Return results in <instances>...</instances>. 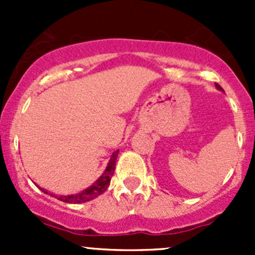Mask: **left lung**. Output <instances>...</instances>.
<instances>
[{
    "label": "left lung",
    "instance_id": "1",
    "mask_svg": "<svg viewBox=\"0 0 255 255\" xmlns=\"http://www.w3.org/2000/svg\"><path fill=\"white\" fill-rule=\"evenodd\" d=\"M216 87H217L218 90H221V91H223V89H222V87H221L220 85H218V84H216Z\"/></svg>",
    "mask_w": 255,
    "mask_h": 255
}]
</instances>
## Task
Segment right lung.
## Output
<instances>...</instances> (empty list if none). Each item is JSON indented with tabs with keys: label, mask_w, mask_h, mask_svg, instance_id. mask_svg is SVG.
<instances>
[{
	"label": "right lung",
	"mask_w": 255,
	"mask_h": 255,
	"mask_svg": "<svg viewBox=\"0 0 255 255\" xmlns=\"http://www.w3.org/2000/svg\"><path fill=\"white\" fill-rule=\"evenodd\" d=\"M117 155H118V150L113 151L111 159H110L109 165H107L106 170H105V173L102 174V176L99 177L97 181L95 182L94 185L87 187L86 190H84V191L80 192V194L69 195V196H58V195H54L51 194V192H48L47 190L42 189V187H39V189L42 190L44 194L50 195V196L55 197V199L60 200V201L63 202H66V204H82V202H87L90 201V200H94L95 197H97L99 195H101L102 192L106 191V189L109 187L110 181H111V177L113 176V173H115L116 159H117Z\"/></svg>",
	"instance_id": "add662e5"
}]
</instances>
